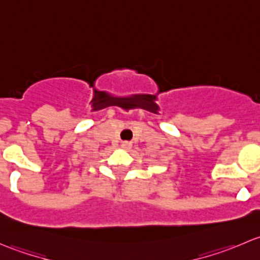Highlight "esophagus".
I'll list each match as a JSON object with an SVG mask.
<instances>
[{"label":"esophagus","instance_id":"esophagus-1","mask_svg":"<svg viewBox=\"0 0 260 260\" xmlns=\"http://www.w3.org/2000/svg\"><path fill=\"white\" fill-rule=\"evenodd\" d=\"M131 147H132V143H131V142H127V141L122 142V148L123 149H129Z\"/></svg>","mask_w":260,"mask_h":260}]
</instances>
